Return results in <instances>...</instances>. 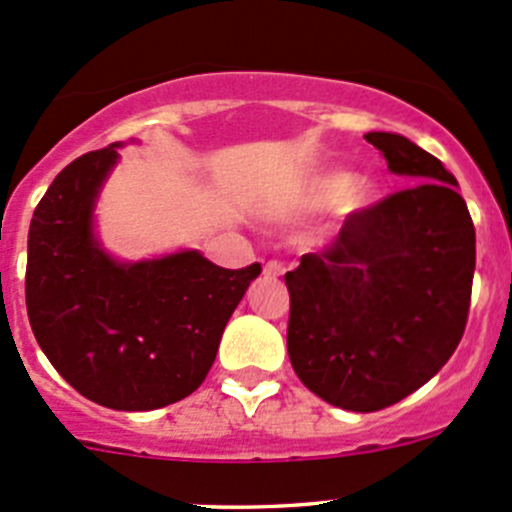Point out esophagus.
I'll return each mask as SVG.
<instances>
[{"label":"esophagus","mask_w":512,"mask_h":512,"mask_svg":"<svg viewBox=\"0 0 512 512\" xmlns=\"http://www.w3.org/2000/svg\"><path fill=\"white\" fill-rule=\"evenodd\" d=\"M282 272H285V267H282V262H277V260H270L265 265V275L267 277H280Z\"/></svg>","instance_id":"34e87169"}]
</instances>
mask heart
<instances>
[{
    "label": "heart",
    "instance_id": "obj_1",
    "mask_svg": "<svg viewBox=\"0 0 512 512\" xmlns=\"http://www.w3.org/2000/svg\"><path fill=\"white\" fill-rule=\"evenodd\" d=\"M376 200V188L369 180H354L347 170H319L307 175L292 190V208L302 213L332 208L339 203L344 213H359Z\"/></svg>",
    "mask_w": 512,
    "mask_h": 512
}]
</instances>
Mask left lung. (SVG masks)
<instances>
[{
    "label": "left lung",
    "mask_w": 512,
    "mask_h": 512,
    "mask_svg": "<svg viewBox=\"0 0 512 512\" xmlns=\"http://www.w3.org/2000/svg\"><path fill=\"white\" fill-rule=\"evenodd\" d=\"M364 138L416 185L347 218L285 275L294 374L359 414L406 399L451 359L476 270L471 213L441 160L399 133Z\"/></svg>",
    "instance_id": "left-lung-1"
}]
</instances>
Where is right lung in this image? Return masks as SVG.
Segmentation results:
<instances>
[{
  "mask_svg": "<svg viewBox=\"0 0 512 512\" xmlns=\"http://www.w3.org/2000/svg\"><path fill=\"white\" fill-rule=\"evenodd\" d=\"M121 146L76 158L36 205L27 312L41 352L81 396L106 409L153 411L203 384L227 319L262 267L225 270L198 250L113 257L94 210Z\"/></svg>",
  "mask_w": 512,
  "mask_h": 512,
  "instance_id": "obj_1",
  "label": "right lung"
}]
</instances>
